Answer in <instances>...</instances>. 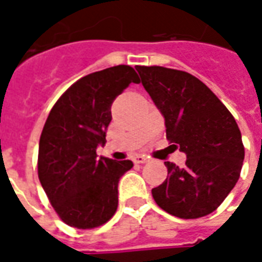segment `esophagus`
Listing matches in <instances>:
<instances>
[{"mask_svg":"<svg viewBox=\"0 0 262 262\" xmlns=\"http://www.w3.org/2000/svg\"><path fill=\"white\" fill-rule=\"evenodd\" d=\"M133 161H135L136 164H143V163H147V161H150V157L144 156V154H136V156L133 157Z\"/></svg>","mask_w":262,"mask_h":262,"instance_id":"1","label":"esophagus"}]
</instances>
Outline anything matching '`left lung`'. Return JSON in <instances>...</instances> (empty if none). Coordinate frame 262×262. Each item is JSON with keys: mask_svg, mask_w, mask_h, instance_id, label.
I'll return each mask as SVG.
<instances>
[{"mask_svg": "<svg viewBox=\"0 0 262 262\" xmlns=\"http://www.w3.org/2000/svg\"><path fill=\"white\" fill-rule=\"evenodd\" d=\"M136 70L164 116L171 146L187 154L182 168L165 161L168 176L151 189L154 201L181 219L212 213L234 188L242 171L244 146L236 120L192 74L160 66H137Z\"/></svg>", "mask_w": 262, "mask_h": 262, "instance_id": "8db88e82", "label": "left lung"}]
</instances>
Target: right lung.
<instances>
[{"mask_svg":"<svg viewBox=\"0 0 262 262\" xmlns=\"http://www.w3.org/2000/svg\"><path fill=\"white\" fill-rule=\"evenodd\" d=\"M130 82H139L130 66L85 75L59 98L45 123L39 181L56 213L71 227H98L118 209V184L133 163L98 157L97 148L106 143L112 102Z\"/></svg>","mask_w":262,"mask_h":262,"instance_id":"add662e5","label":"right lung"}]
</instances>
